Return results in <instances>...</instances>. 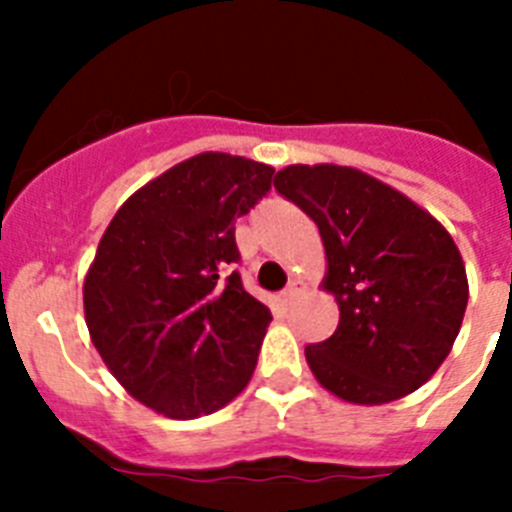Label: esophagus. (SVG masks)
Masks as SVG:
<instances>
[{
    "label": "esophagus",
    "instance_id": "1",
    "mask_svg": "<svg viewBox=\"0 0 512 512\" xmlns=\"http://www.w3.org/2000/svg\"><path fill=\"white\" fill-rule=\"evenodd\" d=\"M302 291H304V283H302V281H296V278H294V281H291L289 286L283 289V294H281V296H283V302L291 304V302H294V299H296V296L302 294Z\"/></svg>",
    "mask_w": 512,
    "mask_h": 512
}]
</instances>
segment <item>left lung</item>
<instances>
[{"instance_id":"left-lung-1","label":"left lung","mask_w":512,"mask_h":512,"mask_svg":"<svg viewBox=\"0 0 512 512\" xmlns=\"http://www.w3.org/2000/svg\"><path fill=\"white\" fill-rule=\"evenodd\" d=\"M276 190L320 229L325 289L341 320L304 349L322 388L349 403L398 401L453 349L468 302L461 252L435 218L349 166H289Z\"/></svg>"}]
</instances>
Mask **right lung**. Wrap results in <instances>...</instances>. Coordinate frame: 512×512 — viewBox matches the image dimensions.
Segmentation results:
<instances>
[{
  "instance_id": "obj_1",
  "label": "right lung",
  "mask_w": 512,
  "mask_h": 512,
  "mask_svg": "<svg viewBox=\"0 0 512 512\" xmlns=\"http://www.w3.org/2000/svg\"><path fill=\"white\" fill-rule=\"evenodd\" d=\"M273 169L200 153L145 184L103 231L83 286L90 338L111 375L169 419L223 409L255 372L270 309L231 270L234 223Z\"/></svg>"
}]
</instances>
